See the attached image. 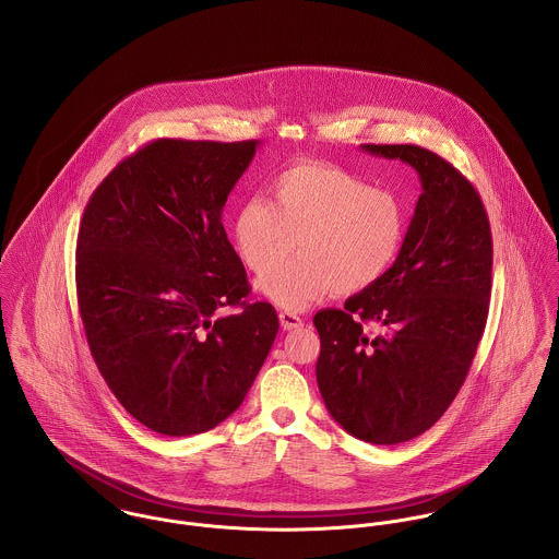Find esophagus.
<instances>
[{"label": "esophagus", "instance_id": "1", "mask_svg": "<svg viewBox=\"0 0 559 559\" xmlns=\"http://www.w3.org/2000/svg\"><path fill=\"white\" fill-rule=\"evenodd\" d=\"M280 322H282L284 331H293V329H299L304 324L301 317H297L293 312H280Z\"/></svg>", "mask_w": 559, "mask_h": 559}]
</instances>
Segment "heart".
Masks as SVG:
<instances>
[{
    "mask_svg": "<svg viewBox=\"0 0 559 559\" xmlns=\"http://www.w3.org/2000/svg\"><path fill=\"white\" fill-rule=\"evenodd\" d=\"M406 217L399 198L326 163L282 171L271 204L245 202L235 217L240 260L255 275L283 263L298 242L300 258L264 277L258 290L280 308L304 310L337 290L372 288L394 264Z\"/></svg>",
    "mask_w": 559,
    "mask_h": 559,
    "instance_id": "obj_1",
    "label": "heart"
}]
</instances>
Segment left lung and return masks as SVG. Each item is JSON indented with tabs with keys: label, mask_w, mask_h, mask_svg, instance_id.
I'll return each instance as SVG.
<instances>
[{
	"label": "left lung",
	"mask_w": 559,
	"mask_h": 559,
	"mask_svg": "<svg viewBox=\"0 0 559 559\" xmlns=\"http://www.w3.org/2000/svg\"><path fill=\"white\" fill-rule=\"evenodd\" d=\"M408 163L421 195L390 271L342 310H320L317 381L353 437L394 445L426 432L467 379L488 317L492 239L474 185L411 144H364Z\"/></svg>",
	"instance_id": "8db88e82"
}]
</instances>
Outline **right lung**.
Listing matches in <instances>:
<instances>
[{"instance_id": "1", "label": "right lung", "mask_w": 559, "mask_h": 559, "mask_svg": "<svg viewBox=\"0 0 559 559\" xmlns=\"http://www.w3.org/2000/svg\"><path fill=\"white\" fill-rule=\"evenodd\" d=\"M260 142L155 140L92 193L78 299L118 402L167 437L206 432L247 396L280 329L249 284L222 213ZM239 307L235 316H219Z\"/></svg>"}]
</instances>
